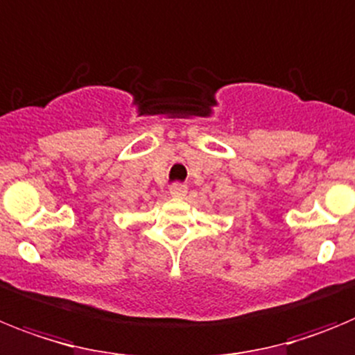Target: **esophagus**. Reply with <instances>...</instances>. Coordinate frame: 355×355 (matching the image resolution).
I'll return each instance as SVG.
<instances>
[{
  "instance_id": "1",
  "label": "esophagus",
  "mask_w": 355,
  "mask_h": 355,
  "mask_svg": "<svg viewBox=\"0 0 355 355\" xmlns=\"http://www.w3.org/2000/svg\"><path fill=\"white\" fill-rule=\"evenodd\" d=\"M169 195L173 196V198H184L187 195V187L184 184H173V186L169 187Z\"/></svg>"
}]
</instances>
